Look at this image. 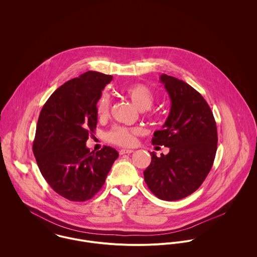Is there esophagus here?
Masks as SVG:
<instances>
[{
    "label": "esophagus",
    "instance_id": "1",
    "mask_svg": "<svg viewBox=\"0 0 257 257\" xmlns=\"http://www.w3.org/2000/svg\"><path fill=\"white\" fill-rule=\"evenodd\" d=\"M133 152H134L133 149H120L119 150V154L120 155H122V154H131Z\"/></svg>",
    "mask_w": 257,
    "mask_h": 257
}]
</instances>
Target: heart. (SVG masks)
<instances>
[{
	"mask_svg": "<svg viewBox=\"0 0 257 257\" xmlns=\"http://www.w3.org/2000/svg\"><path fill=\"white\" fill-rule=\"evenodd\" d=\"M124 94L131 99L135 106L140 110L150 109L155 102L154 92L145 84H133L124 89ZM110 97L107 93H103L97 104V112L99 116L104 117L109 113ZM139 134L138 130H130L121 126H115L107 135L110 143L131 147L136 142V136Z\"/></svg>",
	"mask_w": 257,
	"mask_h": 257,
	"instance_id": "b5f03b06",
	"label": "heart"
}]
</instances>
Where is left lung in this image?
<instances>
[{
	"label": "left lung",
	"instance_id": "left-lung-1",
	"mask_svg": "<svg viewBox=\"0 0 257 257\" xmlns=\"http://www.w3.org/2000/svg\"><path fill=\"white\" fill-rule=\"evenodd\" d=\"M171 108L162 128L153 134L154 146L169 147L144 171L149 190L159 199L176 201L194 193L206 179L216 156L217 125L206 100L189 84L162 74Z\"/></svg>",
	"mask_w": 257,
	"mask_h": 257
}]
</instances>
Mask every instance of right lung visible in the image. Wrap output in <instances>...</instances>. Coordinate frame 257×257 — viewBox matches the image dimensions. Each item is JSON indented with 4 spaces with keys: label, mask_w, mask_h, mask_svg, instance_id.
<instances>
[{
    "label": "right lung",
    "mask_w": 257,
    "mask_h": 257,
    "mask_svg": "<svg viewBox=\"0 0 257 257\" xmlns=\"http://www.w3.org/2000/svg\"><path fill=\"white\" fill-rule=\"evenodd\" d=\"M112 76L88 71L60 86L39 113L33 146L38 168L60 196L83 202L105 183L118 153L86 147L98 120L97 103Z\"/></svg>",
    "instance_id": "right-lung-1"
}]
</instances>
